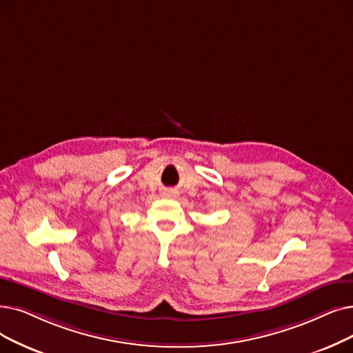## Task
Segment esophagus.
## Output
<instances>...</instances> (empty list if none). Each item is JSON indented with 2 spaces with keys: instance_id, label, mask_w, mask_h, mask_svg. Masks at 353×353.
<instances>
[{
  "instance_id": "34e87169",
  "label": "esophagus",
  "mask_w": 353,
  "mask_h": 353,
  "mask_svg": "<svg viewBox=\"0 0 353 353\" xmlns=\"http://www.w3.org/2000/svg\"><path fill=\"white\" fill-rule=\"evenodd\" d=\"M165 196H168V197H174V196H176V193H173V192H172V193H165Z\"/></svg>"
}]
</instances>
